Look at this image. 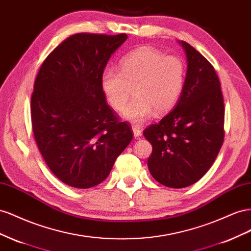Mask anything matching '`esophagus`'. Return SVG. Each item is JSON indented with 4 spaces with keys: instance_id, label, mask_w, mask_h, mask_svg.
Returning <instances> with one entry per match:
<instances>
[{
    "instance_id": "1",
    "label": "esophagus",
    "mask_w": 251,
    "mask_h": 251,
    "mask_svg": "<svg viewBox=\"0 0 251 251\" xmlns=\"http://www.w3.org/2000/svg\"><path fill=\"white\" fill-rule=\"evenodd\" d=\"M132 131H133V135L135 138H140L142 135V129L138 126H132Z\"/></svg>"
}]
</instances>
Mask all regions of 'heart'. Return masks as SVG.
I'll return each mask as SVG.
<instances>
[{
    "label": "heart",
    "instance_id": "obj_1",
    "mask_svg": "<svg viewBox=\"0 0 251 251\" xmlns=\"http://www.w3.org/2000/svg\"><path fill=\"white\" fill-rule=\"evenodd\" d=\"M186 77L184 62L152 47H141L124 56L120 70L107 67L101 75V88L114 110L124 108L134 89L135 99L122 112L135 124L145 122L153 110L165 113L176 104Z\"/></svg>",
    "mask_w": 251,
    "mask_h": 251
}]
</instances>
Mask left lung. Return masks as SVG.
I'll list each match as a JSON object with an SVG mask.
<instances>
[{
    "mask_svg": "<svg viewBox=\"0 0 251 251\" xmlns=\"http://www.w3.org/2000/svg\"><path fill=\"white\" fill-rule=\"evenodd\" d=\"M183 91L173 111L143 131L151 143L148 169L166 187L184 188L209 170L224 142V100L213 66L188 43Z\"/></svg>",
    "mask_w": 251,
    "mask_h": 251,
    "instance_id": "8db88e82",
    "label": "left lung"
}]
</instances>
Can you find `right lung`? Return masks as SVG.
I'll use <instances>...</instances> for the list:
<instances>
[{"label": "right lung", "instance_id": "right-lung-1", "mask_svg": "<svg viewBox=\"0 0 251 251\" xmlns=\"http://www.w3.org/2000/svg\"><path fill=\"white\" fill-rule=\"evenodd\" d=\"M127 35L76 33L43 62L31 95V124L43 159L60 181L90 188L131 142L130 126L107 105L101 75Z\"/></svg>", "mask_w": 251, "mask_h": 251}]
</instances>
